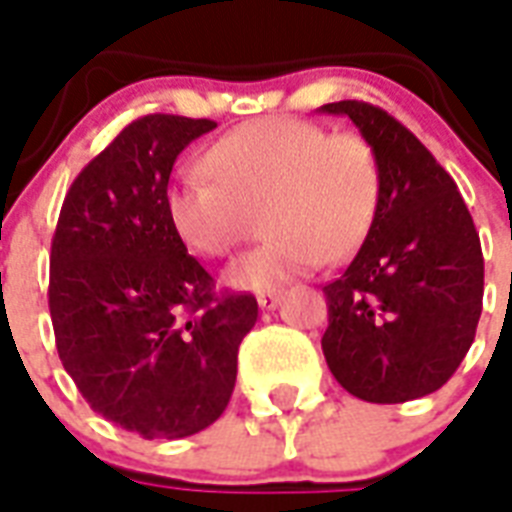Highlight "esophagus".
Returning a JSON list of instances; mask_svg holds the SVG:
<instances>
[{
    "mask_svg": "<svg viewBox=\"0 0 512 512\" xmlns=\"http://www.w3.org/2000/svg\"><path fill=\"white\" fill-rule=\"evenodd\" d=\"M279 298H282L279 290H260V293H257V304H260V309H276Z\"/></svg>",
    "mask_w": 512,
    "mask_h": 512,
    "instance_id": "esophagus-1",
    "label": "esophagus"
}]
</instances>
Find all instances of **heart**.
Masks as SVG:
<instances>
[{"label":"heart","mask_w":512,"mask_h":512,"mask_svg":"<svg viewBox=\"0 0 512 512\" xmlns=\"http://www.w3.org/2000/svg\"><path fill=\"white\" fill-rule=\"evenodd\" d=\"M203 170L165 192L181 244L200 257L230 255L260 211L266 241L227 268V285L271 290L323 260L350 257L377 217L382 170L358 132H325L304 119H257L214 140Z\"/></svg>","instance_id":"heart-1"}]
</instances>
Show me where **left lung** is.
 <instances>
[{
	"label": "left lung",
	"instance_id": "1",
	"mask_svg": "<svg viewBox=\"0 0 512 512\" xmlns=\"http://www.w3.org/2000/svg\"><path fill=\"white\" fill-rule=\"evenodd\" d=\"M374 146L382 192L369 236L323 287V352L344 391L401 404L439 391L475 342L483 252L456 181L401 121L372 102H328Z\"/></svg>",
	"mask_w": 512,
	"mask_h": 512
}]
</instances>
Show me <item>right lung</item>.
Returning a JSON list of instances; mask_svg holds the SVG:
<instances>
[{
	"label": "right lung",
	"mask_w": 512,
	"mask_h": 512,
	"mask_svg": "<svg viewBox=\"0 0 512 512\" xmlns=\"http://www.w3.org/2000/svg\"><path fill=\"white\" fill-rule=\"evenodd\" d=\"M214 127L173 113L127 124L78 173L51 241L62 366L94 412L143 439L189 437L225 412L257 323L255 295L217 293L165 208L176 157Z\"/></svg>",
	"instance_id": "1"
}]
</instances>
